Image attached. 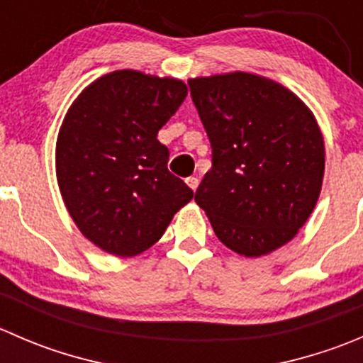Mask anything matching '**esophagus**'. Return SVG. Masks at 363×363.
I'll list each match as a JSON object with an SVG mask.
<instances>
[{
    "instance_id": "34e87169",
    "label": "esophagus",
    "mask_w": 363,
    "mask_h": 363,
    "mask_svg": "<svg viewBox=\"0 0 363 363\" xmlns=\"http://www.w3.org/2000/svg\"><path fill=\"white\" fill-rule=\"evenodd\" d=\"M186 184H188L189 188L193 189V191H196V188H199V179H196V177H188V179H186Z\"/></svg>"
}]
</instances>
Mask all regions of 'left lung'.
I'll return each instance as SVG.
<instances>
[{"label": "left lung", "instance_id": "obj_1", "mask_svg": "<svg viewBox=\"0 0 363 363\" xmlns=\"http://www.w3.org/2000/svg\"><path fill=\"white\" fill-rule=\"evenodd\" d=\"M188 84L212 147L195 202L232 251L258 258L279 250L320 199L325 144L316 117L288 87L255 73Z\"/></svg>", "mask_w": 363, "mask_h": 363}]
</instances>
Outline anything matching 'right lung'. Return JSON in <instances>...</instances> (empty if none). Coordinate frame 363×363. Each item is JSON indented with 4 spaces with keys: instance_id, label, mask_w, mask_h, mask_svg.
<instances>
[{
    "instance_id": "obj_1",
    "label": "right lung",
    "mask_w": 363,
    "mask_h": 363,
    "mask_svg": "<svg viewBox=\"0 0 363 363\" xmlns=\"http://www.w3.org/2000/svg\"><path fill=\"white\" fill-rule=\"evenodd\" d=\"M188 94L182 80L117 69L69 105L56 142V175L87 240L121 258L161 239L191 188L168 172L158 131Z\"/></svg>"
}]
</instances>
